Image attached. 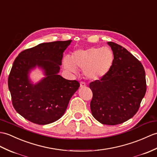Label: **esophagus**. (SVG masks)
<instances>
[{
	"label": "esophagus",
	"mask_w": 157,
	"mask_h": 157,
	"mask_svg": "<svg viewBox=\"0 0 157 157\" xmlns=\"http://www.w3.org/2000/svg\"><path fill=\"white\" fill-rule=\"evenodd\" d=\"M86 86V83L84 82H81V83H80V87H81V88H83V87H85Z\"/></svg>",
	"instance_id": "esophagus-1"
}]
</instances>
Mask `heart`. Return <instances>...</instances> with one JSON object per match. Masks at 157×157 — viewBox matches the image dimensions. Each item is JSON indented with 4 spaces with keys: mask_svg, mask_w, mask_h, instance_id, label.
<instances>
[{
    "mask_svg": "<svg viewBox=\"0 0 157 157\" xmlns=\"http://www.w3.org/2000/svg\"><path fill=\"white\" fill-rule=\"evenodd\" d=\"M114 56L109 47H89L79 49L73 52L71 57L63 59V66L73 74L78 72V68L83 70L85 77L92 81L101 79L112 70Z\"/></svg>",
    "mask_w": 157,
    "mask_h": 157,
    "instance_id": "heart-1",
    "label": "heart"
}]
</instances>
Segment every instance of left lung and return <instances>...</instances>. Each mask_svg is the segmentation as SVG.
I'll return each instance as SVG.
<instances>
[{"instance_id":"left-lung-1","label":"left lung","mask_w":157,"mask_h":157,"mask_svg":"<svg viewBox=\"0 0 157 157\" xmlns=\"http://www.w3.org/2000/svg\"><path fill=\"white\" fill-rule=\"evenodd\" d=\"M114 53L110 71L90 83L92 116L102 124L116 125L132 118L140 107L147 84L140 62L123 47L108 42Z\"/></svg>"}]
</instances>
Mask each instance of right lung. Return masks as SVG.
I'll list each match as a JSON object with an SVG mask.
<instances>
[{
    "label": "right lung",
    "mask_w": 157,
    "mask_h": 157,
    "mask_svg": "<svg viewBox=\"0 0 157 157\" xmlns=\"http://www.w3.org/2000/svg\"><path fill=\"white\" fill-rule=\"evenodd\" d=\"M71 42L41 43L24 50L14 60L8 79L13 105L30 122L45 125L57 121L78 90V81L59 75L63 53ZM36 68L41 69L45 77L34 84L29 75Z\"/></svg>",
    "instance_id": "obj_1"
}]
</instances>
